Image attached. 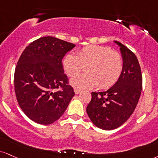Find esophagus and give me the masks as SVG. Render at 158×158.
I'll return each mask as SVG.
<instances>
[{
  "instance_id": "34e87169",
  "label": "esophagus",
  "mask_w": 158,
  "mask_h": 158,
  "mask_svg": "<svg viewBox=\"0 0 158 158\" xmlns=\"http://www.w3.org/2000/svg\"><path fill=\"white\" fill-rule=\"evenodd\" d=\"M74 92H75L76 94H79L81 93V90H79L77 88H74Z\"/></svg>"
}]
</instances>
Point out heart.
I'll return each mask as SVG.
<instances>
[{
	"label": "heart",
	"mask_w": 158,
	"mask_h": 158,
	"mask_svg": "<svg viewBox=\"0 0 158 158\" xmlns=\"http://www.w3.org/2000/svg\"><path fill=\"white\" fill-rule=\"evenodd\" d=\"M64 71L74 76L85 71L87 73L76 76L70 80L72 86L79 90L102 89L111 87L120 77L123 69L121 56L107 46L89 45L77 52L68 54L62 61Z\"/></svg>",
	"instance_id": "1"
}]
</instances>
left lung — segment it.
Listing matches in <instances>:
<instances>
[{"mask_svg": "<svg viewBox=\"0 0 158 158\" xmlns=\"http://www.w3.org/2000/svg\"><path fill=\"white\" fill-rule=\"evenodd\" d=\"M123 69L115 84L103 92H92L87 113L95 126L104 130L116 129L125 123L135 109L142 90V74L133 52L118 41Z\"/></svg>", "mask_w": 158, "mask_h": 158, "instance_id": "1", "label": "left lung"}]
</instances>
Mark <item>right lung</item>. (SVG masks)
Instances as JSON below:
<instances>
[{"instance_id":"right-lung-1","label":"right lung","mask_w":158,"mask_h":158,"mask_svg":"<svg viewBox=\"0 0 158 158\" xmlns=\"http://www.w3.org/2000/svg\"><path fill=\"white\" fill-rule=\"evenodd\" d=\"M76 45L54 37L32 42L23 51L15 71L17 100L35 122L48 125L57 121L75 95L64 73L62 58ZM62 88L58 91L56 89Z\"/></svg>"}]
</instances>
